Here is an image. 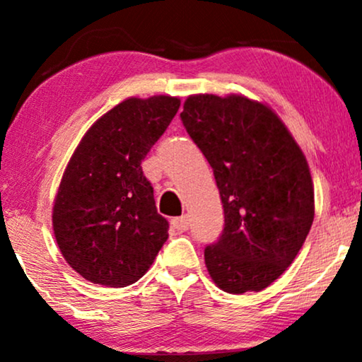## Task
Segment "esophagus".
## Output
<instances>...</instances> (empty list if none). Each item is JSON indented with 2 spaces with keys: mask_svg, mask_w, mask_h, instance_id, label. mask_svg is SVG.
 Listing matches in <instances>:
<instances>
[{
  "mask_svg": "<svg viewBox=\"0 0 362 362\" xmlns=\"http://www.w3.org/2000/svg\"><path fill=\"white\" fill-rule=\"evenodd\" d=\"M171 227L173 229H176L177 232H185L187 230V227H189V219H187V216L175 217V219L171 221Z\"/></svg>",
  "mask_w": 362,
  "mask_h": 362,
  "instance_id": "esophagus-1",
  "label": "esophagus"
}]
</instances>
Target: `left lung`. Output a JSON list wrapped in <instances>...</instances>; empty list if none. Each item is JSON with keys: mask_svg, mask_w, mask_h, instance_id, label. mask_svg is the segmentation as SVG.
I'll return each mask as SVG.
<instances>
[{"mask_svg": "<svg viewBox=\"0 0 362 362\" xmlns=\"http://www.w3.org/2000/svg\"><path fill=\"white\" fill-rule=\"evenodd\" d=\"M181 120L214 171L224 207V232L204 250L207 272L227 293L264 290L313 224L308 161L281 118L240 93L189 95Z\"/></svg>", "mask_w": 362, "mask_h": 362, "instance_id": "1", "label": "left lung"}]
</instances>
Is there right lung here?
I'll use <instances>...</instances> for the list:
<instances>
[{"mask_svg": "<svg viewBox=\"0 0 362 362\" xmlns=\"http://www.w3.org/2000/svg\"><path fill=\"white\" fill-rule=\"evenodd\" d=\"M180 97H128L92 123L52 204L59 250L82 279L120 288L146 274L168 239L141 160L175 118Z\"/></svg>", "mask_w": 362, "mask_h": 362, "instance_id": "1", "label": "right lung"}]
</instances>
